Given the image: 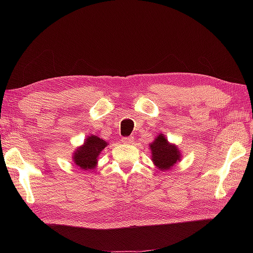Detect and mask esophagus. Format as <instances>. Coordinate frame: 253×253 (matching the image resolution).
I'll return each mask as SVG.
<instances>
[{"label":"esophagus","mask_w":253,"mask_h":253,"mask_svg":"<svg viewBox=\"0 0 253 253\" xmlns=\"http://www.w3.org/2000/svg\"><path fill=\"white\" fill-rule=\"evenodd\" d=\"M133 141H134V138H133V137H124V138H122V142H124V143H126V144L133 143Z\"/></svg>","instance_id":"34e87169"}]
</instances>
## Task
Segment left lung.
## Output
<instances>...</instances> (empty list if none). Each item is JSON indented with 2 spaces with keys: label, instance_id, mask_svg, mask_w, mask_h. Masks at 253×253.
Here are the masks:
<instances>
[{
  "label": "left lung",
  "instance_id": "8db88e82",
  "mask_svg": "<svg viewBox=\"0 0 253 253\" xmlns=\"http://www.w3.org/2000/svg\"><path fill=\"white\" fill-rule=\"evenodd\" d=\"M151 159L159 171H168L181 160V152L174 143L169 142L166 136L160 133L154 141L149 144Z\"/></svg>",
  "mask_w": 253,
  "mask_h": 253
}]
</instances>
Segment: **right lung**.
<instances>
[{
  "instance_id": "add662e5",
  "label": "right lung",
  "mask_w": 253,
  "mask_h": 253,
  "mask_svg": "<svg viewBox=\"0 0 253 253\" xmlns=\"http://www.w3.org/2000/svg\"><path fill=\"white\" fill-rule=\"evenodd\" d=\"M108 144V141L96 135L87 136L83 144L77 147L73 153V162L81 170H93L98 165L99 155Z\"/></svg>"
}]
</instances>
